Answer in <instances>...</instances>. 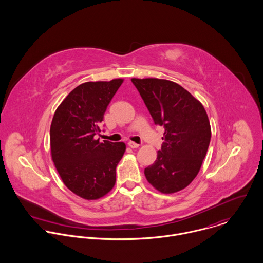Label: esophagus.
Returning <instances> with one entry per match:
<instances>
[{"instance_id": "esophagus-1", "label": "esophagus", "mask_w": 263, "mask_h": 263, "mask_svg": "<svg viewBox=\"0 0 263 263\" xmlns=\"http://www.w3.org/2000/svg\"><path fill=\"white\" fill-rule=\"evenodd\" d=\"M128 147L132 148V149H137V148L140 147V145L137 144V143H134V142H129V143H128Z\"/></svg>"}]
</instances>
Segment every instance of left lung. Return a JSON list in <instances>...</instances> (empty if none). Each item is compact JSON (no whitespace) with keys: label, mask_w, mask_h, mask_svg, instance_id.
Wrapping results in <instances>:
<instances>
[{"label":"left lung","mask_w":263,"mask_h":263,"mask_svg":"<svg viewBox=\"0 0 263 263\" xmlns=\"http://www.w3.org/2000/svg\"><path fill=\"white\" fill-rule=\"evenodd\" d=\"M156 124L165 129L161 150L145 176L155 189L170 194L196 177L211 141V124L202 104L175 82L133 78Z\"/></svg>","instance_id":"8db88e82"}]
</instances>
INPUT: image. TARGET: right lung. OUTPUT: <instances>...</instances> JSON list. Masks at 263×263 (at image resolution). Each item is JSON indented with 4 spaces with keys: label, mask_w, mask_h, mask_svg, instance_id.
<instances>
[{
    "label": "right lung",
    "mask_w": 263,
    "mask_h": 263,
    "mask_svg": "<svg viewBox=\"0 0 263 263\" xmlns=\"http://www.w3.org/2000/svg\"><path fill=\"white\" fill-rule=\"evenodd\" d=\"M123 79L86 82L57 108L50 124L51 159L64 184L76 195L95 200L112 189L115 169L125 152L122 142L94 137Z\"/></svg>",
    "instance_id": "1"
}]
</instances>
